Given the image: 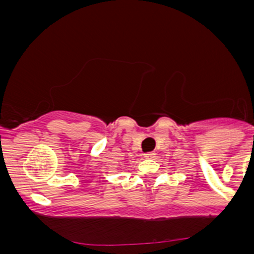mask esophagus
<instances>
[{
  "label": "esophagus",
  "mask_w": 254,
  "mask_h": 254,
  "mask_svg": "<svg viewBox=\"0 0 254 254\" xmlns=\"http://www.w3.org/2000/svg\"><path fill=\"white\" fill-rule=\"evenodd\" d=\"M144 157H145V159H153V157H155V153H154V151H149V153H145L144 154Z\"/></svg>",
  "instance_id": "1"
}]
</instances>
